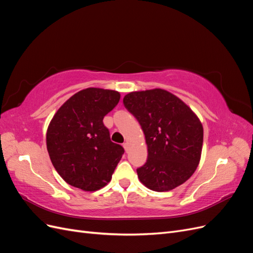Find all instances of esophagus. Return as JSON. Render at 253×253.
I'll return each instance as SVG.
<instances>
[{
  "instance_id": "esophagus-1",
  "label": "esophagus",
  "mask_w": 253,
  "mask_h": 253,
  "mask_svg": "<svg viewBox=\"0 0 253 253\" xmlns=\"http://www.w3.org/2000/svg\"><path fill=\"white\" fill-rule=\"evenodd\" d=\"M124 148H125V150L127 152L128 151V149H129V143L126 141V142H125L124 143Z\"/></svg>"
}]
</instances>
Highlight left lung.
<instances>
[{
  "label": "left lung",
  "instance_id": "left-lung-1",
  "mask_svg": "<svg viewBox=\"0 0 253 253\" xmlns=\"http://www.w3.org/2000/svg\"><path fill=\"white\" fill-rule=\"evenodd\" d=\"M124 104L139 122L148 145L147 163L137 169L140 181L164 192L188 180L200 164L204 139L192 110L160 88L129 93Z\"/></svg>",
  "mask_w": 253,
  "mask_h": 253
}]
</instances>
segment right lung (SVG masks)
<instances>
[{
    "label": "right lung",
    "mask_w": 253,
    "mask_h": 253,
    "mask_svg": "<svg viewBox=\"0 0 253 253\" xmlns=\"http://www.w3.org/2000/svg\"><path fill=\"white\" fill-rule=\"evenodd\" d=\"M119 99L116 90L85 88L68 99L51 119L47 151L56 171L68 185L97 191L110 182L125 150L111 141L103 118Z\"/></svg>",
    "instance_id": "add662e5"
}]
</instances>
